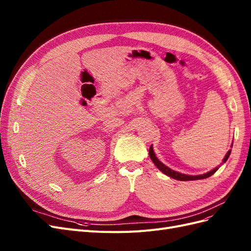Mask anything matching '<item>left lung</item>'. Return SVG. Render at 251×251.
<instances>
[{"mask_svg": "<svg viewBox=\"0 0 251 251\" xmlns=\"http://www.w3.org/2000/svg\"><path fill=\"white\" fill-rule=\"evenodd\" d=\"M232 148V143H231V147ZM231 153V150H229L228 151H227L224 159H223V163H225L227 161V159H228L229 155ZM150 158L151 160L154 162V164L157 166L159 171H161L164 175H166V176H169L173 179H176V180H179V181H193V180H200V179H205V178H208L210 177L211 175H214L218 170L220 166H217V168H215L214 170H211L207 173H205L203 175H196V176H193V175H185V174H182V173H179V172H176L174 171L172 169H170L169 166H166L165 164H163L159 159L156 157L155 153H154V150H153V146L150 147Z\"/></svg>", "mask_w": 251, "mask_h": 251, "instance_id": "1", "label": "left lung"}]
</instances>
